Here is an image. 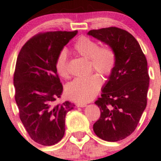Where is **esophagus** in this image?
Instances as JSON below:
<instances>
[{"label":"esophagus","instance_id":"1","mask_svg":"<svg viewBox=\"0 0 161 161\" xmlns=\"http://www.w3.org/2000/svg\"><path fill=\"white\" fill-rule=\"evenodd\" d=\"M76 105H77V107H79V108H84L86 106V104H83V103H78Z\"/></svg>","mask_w":161,"mask_h":161}]
</instances>
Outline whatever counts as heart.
I'll use <instances>...</instances> for the list:
<instances>
[{"label": "heart", "instance_id": "obj_1", "mask_svg": "<svg viewBox=\"0 0 161 161\" xmlns=\"http://www.w3.org/2000/svg\"><path fill=\"white\" fill-rule=\"evenodd\" d=\"M74 49L78 54L88 59L93 69L102 75H108L113 70L115 55L111 48H99L96 42L87 37H82L74 45ZM55 68L57 74L61 77L65 78L68 75V53L65 49L59 53L56 60ZM101 86V79L97 75L76 78L67 85L66 93L71 99L86 103L95 97Z\"/></svg>", "mask_w": 161, "mask_h": 161}]
</instances>
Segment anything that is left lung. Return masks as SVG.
Segmentation results:
<instances>
[{
  "label": "left lung",
  "instance_id": "obj_1",
  "mask_svg": "<svg viewBox=\"0 0 161 161\" xmlns=\"http://www.w3.org/2000/svg\"><path fill=\"white\" fill-rule=\"evenodd\" d=\"M87 34L114 51L115 64L95 101L101 116L93 124L97 137L117 142L131 135L147 104V60L132 34L118 27L92 30Z\"/></svg>",
  "mask_w": 161,
  "mask_h": 161
}]
</instances>
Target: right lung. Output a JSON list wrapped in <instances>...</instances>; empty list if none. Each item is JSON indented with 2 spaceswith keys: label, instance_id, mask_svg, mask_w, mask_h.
<instances>
[{
  "label": "right lung",
  "instance_id": "obj_1",
  "mask_svg": "<svg viewBox=\"0 0 161 161\" xmlns=\"http://www.w3.org/2000/svg\"><path fill=\"white\" fill-rule=\"evenodd\" d=\"M77 34V31L39 34L23 46L17 57L14 86L20 119L30 137L42 146H53L62 139L66 114L75 107L68 101L55 104L63 93L55 63Z\"/></svg>",
  "mask_w": 161,
  "mask_h": 161
}]
</instances>
